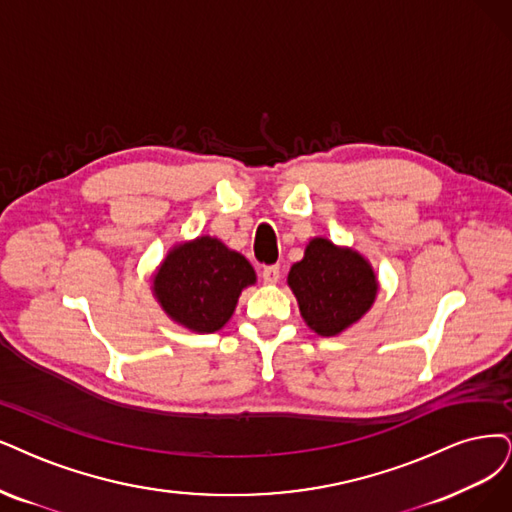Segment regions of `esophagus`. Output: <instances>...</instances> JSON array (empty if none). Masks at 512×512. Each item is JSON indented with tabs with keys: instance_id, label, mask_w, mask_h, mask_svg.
Here are the masks:
<instances>
[{
	"instance_id": "34e87169",
	"label": "esophagus",
	"mask_w": 512,
	"mask_h": 512,
	"mask_svg": "<svg viewBox=\"0 0 512 512\" xmlns=\"http://www.w3.org/2000/svg\"><path fill=\"white\" fill-rule=\"evenodd\" d=\"M261 276H263V282H266V285H276L278 278H280V266H266V268H263Z\"/></svg>"
}]
</instances>
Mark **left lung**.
Instances as JSON below:
<instances>
[{
    "mask_svg": "<svg viewBox=\"0 0 512 512\" xmlns=\"http://www.w3.org/2000/svg\"><path fill=\"white\" fill-rule=\"evenodd\" d=\"M287 282L306 325L323 337L358 323L380 289L371 263L361 253L327 238L308 242L304 259L293 263Z\"/></svg>",
    "mask_w": 512,
    "mask_h": 512,
    "instance_id": "1",
    "label": "left lung"
}]
</instances>
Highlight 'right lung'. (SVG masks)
Wrapping results in <instances>:
<instances>
[{
    "label": "right lung",
    "mask_w": 512,
    "mask_h": 512,
    "mask_svg": "<svg viewBox=\"0 0 512 512\" xmlns=\"http://www.w3.org/2000/svg\"><path fill=\"white\" fill-rule=\"evenodd\" d=\"M255 270L240 253L211 236L181 242L154 274V297L177 325L215 333L232 318L240 293L255 285Z\"/></svg>",
    "instance_id": "add662e5"
}]
</instances>
